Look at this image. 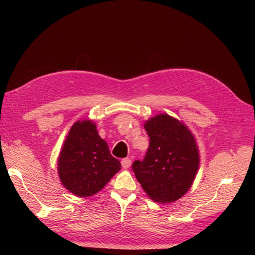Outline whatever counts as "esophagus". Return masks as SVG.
<instances>
[{
    "label": "esophagus",
    "mask_w": 255,
    "mask_h": 255,
    "mask_svg": "<svg viewBox=\"0 0 255 255\" xmlns=\"http://www.w3.org/2000/svg\"><path fill=\"white\" fill-rule=\"evenodd\" d=\"M130 164H132V161H130V159H129V158H123V159L121 160V165H122V167H123V168H126V169L129 168Z\"/></svg>",
    "instance_id": "obj_1"
}]
</instances>
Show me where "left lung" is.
<instances>
[{"label":"left lung","mask_w":255,"mask_h":255,"mask_svg":"<svg viewBox=\"0 0 255 255\" xmlns=\"http://www.w3.org/2000/svg\"><path fill=\"white\" fill-rule=\"evenodd\" d=\"M150 138L142 160L132 169L136 179L153 201L171 203L191 187L200 157L194 135L183 122L160 114L144 123Z\"/></svg>","instance_id":"1"}]
</instances>
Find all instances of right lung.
<instances>
[{"mask_svg": "<svg viewBox=\"0 0 255 255\" xmlns=\"http://www.w3.org/2000/svg\"><path fill=\"white\" fill-rule=\"evenodd\" d=\"M60 182L78 197H90L104 188L121 169L107 142L99 136L91 120L71 127L58 157Z\"/></svg>", "mask_w": 255, "mask_h": 255, "instance_id": "add662e5", "label": "right lung"}]
</instances>
